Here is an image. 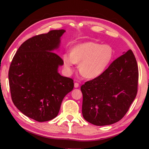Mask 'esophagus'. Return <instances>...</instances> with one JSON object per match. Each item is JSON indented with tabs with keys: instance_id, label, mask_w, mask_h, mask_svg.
Listing matches in <instances>:
<instances>
[{
	"instance_id": "esophagus-1",
	"label": "esophagus",
	"mask_w": 149,
	"mask_h": 149,
	"mask_svg": "<svg viewBox=\"0 0 149 149\" xmlns=\"http://www.w3.org/2000/svg\"><path fill=\"white\" fill-rule=\"evenodd\" d=\"M78 87H79V84H78V83H75L74 84V87L75 88H77Z\"/></svg>"
}]
</instances>
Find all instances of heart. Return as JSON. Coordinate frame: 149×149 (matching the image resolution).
Here are the masks:
<instances>
[{
	"label": "heart",
	"mask_w": 149,
	"mask_h": 149,
	"mask_svg": "<svg viewBox=\"0 0 149 149\" xmlns=\"http://www.w3.org/2000/svg\"><path fill=\"white\" fill-rule=\"evenodd\" d=\"M114 56V50L110 45L89 41L75 45L70 50V56L64 54L62 60L67 71L72 72L74 64H79L80 74L92 79L104 72Z\"/></svg>",
	"instance_id": "b5f03b06"
}]
</instances>
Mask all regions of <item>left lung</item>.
<instances>
[{
	"instance_id": "8db88e82",
	"label": "left lung",
	"mask_w": 149,
	"mask_h": 149,
	"mask_svg": "<svg viewBox=\"0 0 149 149\" xmlns=\"http://www.w3.org/2000/svg\"><path fill=\"white\" fill-rule=\"evenodd\" d=\"M139 71L132 50L116 59L102 75L81 87L84 119L107 125L124 116L137 93Z\"/></svg>"
}]
</instances>
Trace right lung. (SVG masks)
<instances>
[{
  "label": "right lung",
  "mask_w": 149,
  "mask_h": 149,
  "mask_svg": "<svg viewBox=\"0 0 149 149\" xmlns=\"http://www.w3.org/2000/svg\"><path fill=\"white\" fill-rule=\"evenodd\" d=\"M65 31L52 30L22 44L10 65L8 79L12 102L26 116L39 122L58 114L62 100L74 89L72 79L58 72L63 60L53 52Z\"/></svg>",
  "instance_id": "1"
}]
</instances>
